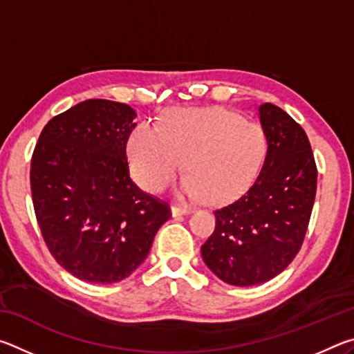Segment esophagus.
<instances>
[{
  "instance_id": "34e87169",
  "label": "esophagus",
  "mask_w": 354,
  "mask_h": 354,
  "mask_svg": "<svg viewBox=\"0 0 354 354\" xmlns=\"http://www.w3.org/2000/svg\"><path fill=\"white\" fill-rule=\"evenodd\" d=\"M195 212V207H183V206H171V217H181L185 214Z\"/></svg>"
}]
</instances>
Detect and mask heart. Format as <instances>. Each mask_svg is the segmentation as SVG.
<instances>
[{"label":"heart","instance_id":"b5f03b06","mask_svg":"<svg viewBox=\"0 0 354 354\" xmlns=\"http://www.w3.org/2000/svg\"><path fill=\"white\" fill-rule=\"evenodd\" d=\"M267 140L254 122L223 107L175 109L159 127L142 122L127 142L131 175L148 192H159L181 170L178 194L205 195L209 203L236 198L254 181Z\"/></svg>","mask_w":354,"mask_h":354}]
</instances>
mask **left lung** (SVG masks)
I'll use <instances>...</instances> for the list:
<instances>
[{
	"label": "left lung",
	"instance_id": "left-lung-1",
	"mask_svg": "<svg viewBox=\"0 0 354 354\" xmlns=\"http://www.w3.org/2000/svg\"><path fill=\"white\" fill-rule=\"evenodd\" d=\"M267 140L261 173L247 194L215 211V230L201 245L203 261L231 286H256L289 266L313 212L317 167L304 129L272 103L259 107Z\"/></svg>",
	"mask_w": 354,
	"mask_h": 354
}]
</instances>
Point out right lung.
<instances>
[{"label":"right lung","instance_id":"add662e5","mask_svg":"<svg viewBox=\"0 0 354 354\" xmlns=\"http://www.w3.org/2000/svg\"><path fill=\"white\" fill-rule=\"evenodd\" d=\"M133 107L86 100L46 123L31 159L35 217L51 254L86 283L112 284L147 259L169 206L131 181Z\"/></svg>","mask_w":354,"mask_h":354}]
</instances>
